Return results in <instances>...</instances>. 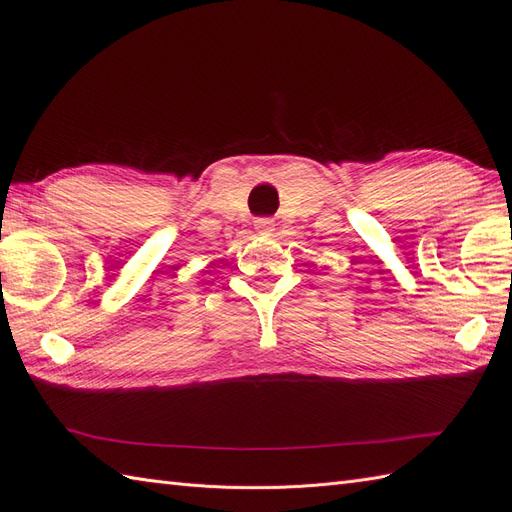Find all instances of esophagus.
<instances>
[{"instance_id":"obj_1","label":"esophagus","mask_w":512,"mask_h":512,"mask_svg":"<svg viewBox=\"0 0 512 512\" xmlns=\"http://www.w3.org/2000/svg\"><path fill=\"white\" fill-rule=\"evenodd\" d=\"M272 227H275V224H272V220H268V218H259V220L255 222V229H257L259 233H270Z\"/></svg>"}]
</instances>
